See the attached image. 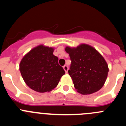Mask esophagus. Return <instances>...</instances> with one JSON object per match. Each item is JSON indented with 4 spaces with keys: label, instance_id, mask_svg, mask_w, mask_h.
<instances>
[{
    "label": "esophagus",
    "instance_id": "1",
    "mask_svg": "<svg viewBox=\"0 0 126 126\" xmlns=\"http://www.w3.org/2000/svg\"><path fill=\"white\" fill-rule=\"evenodd\" d=\"M63 68H64V71H65V73H67V71H68V69H69L68 66H67L66 65H65L63 66Z\"/></svg>",
    "mask_w": 126,
    "mask_h": 126
}]
</instances>
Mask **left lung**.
<instances>
[{
	"mask_svg": "<svg viewBox=\"0 0 126 126\" xmlns=\"http://www.w3.org/2000/svg\"><path fill=\"white\" fill-rule=\"evenodd\" d=\"M71 61L69 74L77 92L90 94L100 90L107 78L109 67L104 58L95 48L87 44L76 48L66 47Z\"/></svg>",
	"mask_w": 126,
	"mask_h": 126,
	"instance_id": "1",
	"label": "left lung"
}]
</instances>
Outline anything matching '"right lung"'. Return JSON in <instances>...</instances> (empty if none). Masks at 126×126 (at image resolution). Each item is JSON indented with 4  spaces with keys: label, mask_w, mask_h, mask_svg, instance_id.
Segmentation results:
<instances>
[{
    "label": "right lung",
    "mask_w": 126,
    "mask_h": 126,
    "mask_svg": "<svg viewBox=\"0 0 126 126\" xmlns=\"http://www.w3.org/2000/svg\"><path fill=\"white\" fill-rule=\"evenodd\" d=\"M53 50V48L38 45L26 53L20 62L19 71L24 82L36 92L52 91L65 74Z\"/></svg>",
    "instance_id": "add662e5"
}]
</instances>
